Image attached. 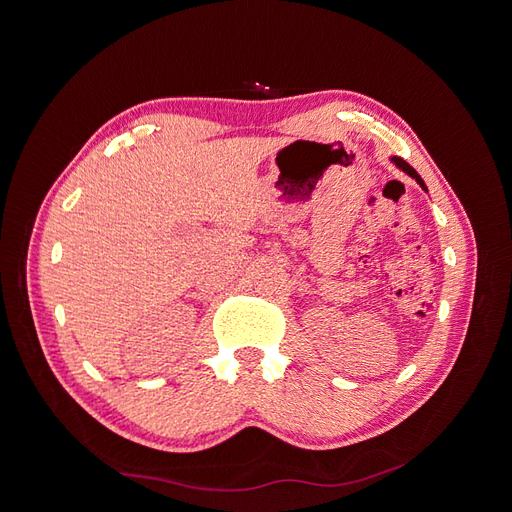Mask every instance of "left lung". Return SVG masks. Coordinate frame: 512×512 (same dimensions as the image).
Wrapping results in <instances>:
<instances>
[{
    "label": "left lung",
    "mask_w": 512,
    "mask_h": 512,
    "mask_svg": "<svg viewBox=\"0 0 512 512\" xmlns=\"http://www.w3.org/2000/svg\"><path fill=\"white\" fill-rule=\"evenodd\" d=\"M392 161H394V164H396V166H398V168H400L402 172H407L409 176H413V178H415V180H417V182L421 184V188H423V191H427V188H425V182L421 180V176H419V174H417V172H415V170H413V168H411V166L407 164V161H405V159H400V157H392Z\"/></svg>",
    "instance_id": "obj_1"
}]
</instances>
